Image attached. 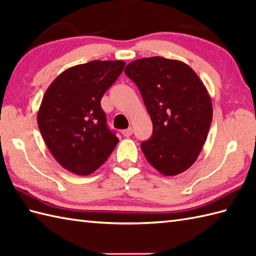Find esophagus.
<instances>
[{
	"mask_svg": "<svg viewBox=\"0 0 256 256\" xmlns=\"http://www.w3.org/2000/svg\"><path fill=\"white\" fill-rule=\"evenodd\" d=\"M122 134L124 135L125 138H130V136H131V135L133 134V128H126V130H123Z\"/></svg>",
	"mask_w": 256,
	"mask_h": 256,
	"instance_id": "obj_1",
	"label": "esophagus"
}]
</instances>
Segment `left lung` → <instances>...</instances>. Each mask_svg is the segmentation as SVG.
<instances>
[{"mask_svg":"<svg viewBox=\"0 0 256 256\" xmlns=\"http://www.w3.org/2000/svg\"><path fill=\"white\" fill-rule=\"evenodd\" d=\"M136 84L153 122V135L140 145L146 160L164 176H176L197 160L212 121L211 98L187 64L155 56L124 69Z\"/></svg>","mask_w":256,"mask_h":256,"instance_id":"left-lung-1","label":"left lung"}]
</instances>
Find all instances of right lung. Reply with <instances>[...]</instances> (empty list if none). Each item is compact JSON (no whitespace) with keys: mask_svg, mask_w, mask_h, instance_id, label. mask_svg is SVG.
<instances>
[{"mask_svg":"<svg viewBox=\"0 0 256 256\" xmlns=\"http://www.w3.org/2000/svg\"><path fill=\"white\" fill-rule=\"evenodd\" d=\"M123 60H92L58 74L48 86L37 123L64 170L86 176L104 164L118 138L106 126L100 101L122 74Z\"/></svg>","mask_w":256,"mask_h":256,"instance_id":"add662e5","label":"right lung"}]
</instances>
